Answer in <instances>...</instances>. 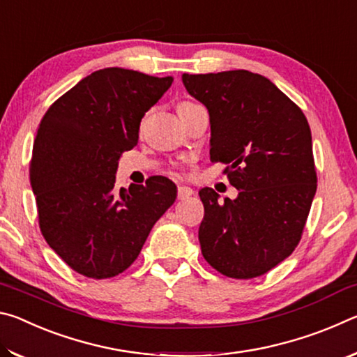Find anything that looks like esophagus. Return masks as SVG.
Returning a JSON list of instances; mask_svg holds the SVG:
<instances>
[{
	"mask_svg": "<svg viewBox=\"0 0 357 357\" xmlns=\"http://www.w3.org/2000/svg\"><path fill=\"white\" fill-rule=\"evenodd\" d=\"M193 195V190L190 189V187L187 185H179L178 187V198L179 200H185V198H189Z\"/></svg>",
	"mask_w": 357,
	"mask_h": 357,
	"instance_id": "34e87169",
	"label": "esophagus"
}]
</instances>
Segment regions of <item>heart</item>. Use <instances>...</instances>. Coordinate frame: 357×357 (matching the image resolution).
<instances>
[{
    "label": "heart",
    "instance_id": "1",
    "mask_svg": "<svg viewBox=\"0 0 357 357\" xmlns=\"http://www.w3.org/2000/svg\"><path fill=\"white\" fill-rule=\"evenodd\" d=\"M189 104H190V102H181L179 107H183V105H189Z\"/></svg>",
    "mask_w": 357,
    "mask_h": 357
}]
</instances>
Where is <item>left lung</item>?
Segmentation results:
<instances>
[{
    "label": "left lung",
    "mask_w": 357,
    "mask_h": 357,
    "mask_svg": "<svg viewBox=\"0 0 357 357\" xmlns=\"http://www.w3.org/2000/svg\"><path fill=\"white\" fill-rule=\"evenodd\" d=\"M187 93L208 108L211 160L227 164L234 200L204 187L202 253L231 279L263 275L299 244L317 192L312 134L294 102L249 70L183 74Z\"/></svg>",
    "instance_id": "8db88e82"
}]
</instances>
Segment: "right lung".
<instances>
[{"label":"right lung","mask_w":357,"mask_h":357,"mask_svg":"<svg viewBox=\"0 0 357 357\" xmlns=\"http://www.w3.org/2000/svg\"><path fill=\"white\" fill-rule=\"evenodd\" d=\"M172 83L121 68L96 70L40 121L29 162L39 227L78 274L99 280L128 269L176 200V185L164 176L114 187L121 154L135 146L142 118Z\"/></svg>","instance_id":"right-lung-1"}]
</instances>
